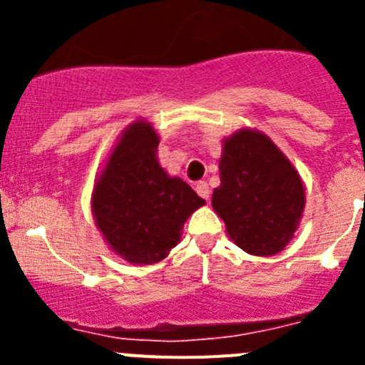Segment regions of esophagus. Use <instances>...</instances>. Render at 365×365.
Listing matches in <instances>:
<instances>
[{
    "label": "esophagus",
    "mask_w": 365,
    "mask_h": 365,
    "mask_svg": "<svg viewBox=\"0 0 365 365\" xmlns=\"http://www.w3.org/2000/svg\"><path fill=\"white\" fill-rule=\"evenodd\" d=\"M195 192H197L199 197H202L205 201L210 199V188H208V185H206L205 180H199L197 185H195Z\"/></svg>",
    "instance_id": "obj_1"
}]
</instances>
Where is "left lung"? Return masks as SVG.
<instances>
[{
  "instance_id": "obj_1",
  "label": "left lung",
  "mask_w": 365,
  "mask_h": 365,
  "mask_svg": "<svg viewBox=\"0 0 365 365\" xmlns=\"http://www.w3.org/2000/svg\"><path fill=\"white\" fill-rule=\"evenodd\" d=\"M219 173L212 206L234 243L254 256L282 252L305 208V190L291 160L265 133L240 130L222 140Z\"/></svg>"
}]
</instances>
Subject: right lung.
Here are the masks:
<instances>
[{"mask_svg":"<svg viewBox=\"0 0 365 365\" xmlns=\"http://www.w3.org/2000/svg\"><path fill=\"white\" fill-rule=\"evenodd\" d=\"M159 135L146 120L125 128L93 190V217L113 252L135 265L159 263L180 241L186 219L205 205L157 160Z\"/></svg>","mask_w":365,"mask_h":365,"instance_id":"obj_1","label":"right lung"}]
</instances>
